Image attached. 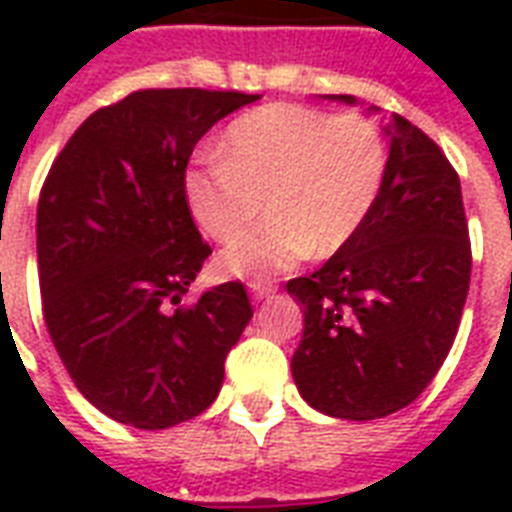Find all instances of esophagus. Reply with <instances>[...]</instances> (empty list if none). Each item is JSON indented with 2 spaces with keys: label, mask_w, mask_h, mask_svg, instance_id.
<instances>
[{
  "label": "esophagus",
  "mask_w": 512,
  "mask_h": 512,
  "mask_svg": "<svg viewBox=\"0 0 512 512\" xmlns=\"http://www.w3.org/2000/svg\"><path fill=\"white\" fill-rule=\"evenodd\" d=\"M249 292H252V300H263L276 292V284L273 281H249Z\"/></svg>",
  "instance_id": "34e87169"
}]
</instances>
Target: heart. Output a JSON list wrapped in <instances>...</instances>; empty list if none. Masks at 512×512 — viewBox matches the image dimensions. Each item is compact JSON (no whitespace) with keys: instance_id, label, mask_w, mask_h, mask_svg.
<instances>
[{"instance_id":"1","label":"heart","mask_w":512,"mask_h":512,"mask_svg":"<svg viewBox=\"0 0 512 512\" xmlns=\"http://www.w3.org/2000/svg\"><path fill=\"white\" fill-rule=\"evenodd\" d=\"M388 140L361 114H327L300 103H271L228 124L220 154L185 172V199L196 223L228 241L260 206L263 224L220 255L231 276L260 281L311 255L345 247L380 199Z\"/></svg>"}]
</instances>
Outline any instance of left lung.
<instances>
[{"label":"left lung","instance_id":"left-lung-1","mask_svg":"<svg viewBox=\"0 0 512 512\" xmlns=\"http://www.w3.org/2000/svg\"><path fill=\"white\" fill-rule=\"evenodd\" d=\"M470 268L460 175L393 114L388 175L364 225L319 271L287 281L305 313L292 356L305 401L356 422L412 404L452 350Z\"/></svg>","mask_w":512,"mask_h":512}]
</instances>
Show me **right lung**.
<instances>
[{
	"instance_id": "obj_1",
	"label": "right lung",
	"mask_w": 512,
	"mask_h": 512,
	"mask_svg": "<svg viewBox=\"0 0 512 512\" xmlns=\"http://www.w3.org/2000/svg\"><path fill=\"white\" fill-rule=\"evenodd\" d=\"M260 95L138 90L98 108L44 177L36 260L50 340L111 420L164 430L220 393L252 319L241 281L185 292L212 255L185 199V167L212 124Z\"/></svg>"
}]
</instances>
